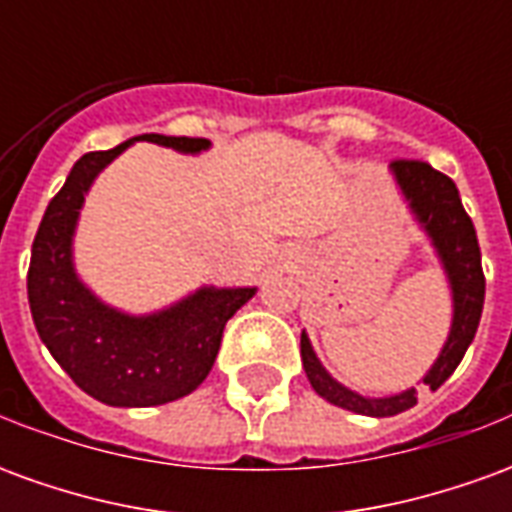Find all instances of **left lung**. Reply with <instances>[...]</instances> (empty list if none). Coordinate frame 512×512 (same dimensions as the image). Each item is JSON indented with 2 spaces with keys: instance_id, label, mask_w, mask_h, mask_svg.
I'll return each mask as SVG.
<instances>
[{
  "instance_id": "8db88e82",
  "label": "left lung",
  "mask_w": 512,
  "mask_h": 512,
  "mask_svg": "<svg viewBox=\"0 0 512 512\" xmlns=\"http://www.w3.org/2000/svg\"><path fill=\"white\" fill-rule=\"evenodd\" d=\"M389 169H392V175H395L397 186L403 191L411 213L417 216L422 230L428 233L430 244L436 249L441 266L447 271V279H450V337L441 348L439 359L428 370V376L422 378L425 386L439 389L455 373V367L461 365L463 354L472 345L477 326H480L485 301L480 244H477L474 224L469 219V213L463 211L461 194L455 189L452 178L430 167L428 161H417V158H395ZM301 362H304V373H307L312 389L318 395L326 397L334 406L354 411V414L395 417L400 411L417 406V389H406V392L392 397H365L343 386L340 381H334L326 373V367L318 362V356H315L310 345V337L304 332H301Z\"/></svg>"
}]
</instances>
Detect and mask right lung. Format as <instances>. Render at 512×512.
<instances>
[{"label": "right lung", "mask_w": 512, "mask_h": 512, "mask_svg": "<svg viewBox=\"0 0 512 512\" xmlns=\"http://www.w3.org/2000/svg\"><path fill=\"white\" fill-rule=\"evenodd\" d=\"M131 142H156L180 153L211 145L197 136L142 134L112 150L84 153L43 213L32 241L27 296L40 340L73 384L106 406L145 408L178 400L205 381L224 323L255 296V288H200L153 315L112 310L84 288L71 252L84 194Z\"/></svg>", "instance_id": "right-lung-1"}]
</instances>
